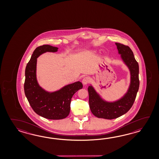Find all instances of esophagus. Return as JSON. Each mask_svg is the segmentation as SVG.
<instances>
[{
  "label": "esophagus",
  "instance_id": "esophagus-1",
  "mask_svg": "<svg viewBox=\"0 0 159 159\" xmlns=\"http://www.w3.org/2000/svg\"><path fill=\"white\" fill-rule=\"evenodd\" d=\"M89 82H90V78H89L88 77H85L82 80V84L84 85L88 84Z\"/></svg>",
  "mask_w": 159,
  "mask_h": 159
}]
</instances>
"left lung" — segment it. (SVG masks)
I'll return each mask as SVG.
<instances>
[{"mask_svg":"<svg viewBox=\"0 0 159 159\" xmlns=\"http://www.w3.org/2000/svg\"><path fill=\"white\" fill-rule=\"evenodd\" d=\"M120 58L130 72L129 89L122 98L113 102L106 101L102 98L94 87H88L89 106L93 114L99 118L113 119L125 114L131 108L139 88V64L132 50L128 46L115 43Z\"/></svg>","mask_w":159,"mask_h":159,"instance_id":"8db88e82","label":"left lung"}]
</instances>
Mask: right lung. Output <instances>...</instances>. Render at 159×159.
Listing matches in <instances>:
<instances>
[{"label":"right lung","instance_id":"add662e5","mask_svg":"<svg viewBox=\"0 0 159 159\" xmlns=\"http://www.w3.org/2000/svg\"><path fill=\"white\" fill-rule=\"evenodd\" d=\"M57 47L40 46L34 51L25 71L24 93L31 107L37 114L48 119L58 120L68 116L73 95L83 88L80 81L65 85L57 91H48L39 84L36 76L37 58L46 52H56Z\"/></svg>","mask_w":159,"mask_h":159}]
</instances>
